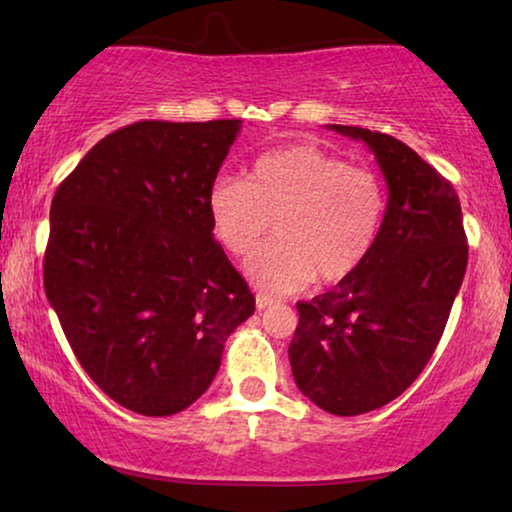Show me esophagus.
Masks as SVG:
<instances>
[{
  "label": "esophagus",
  "mask_w": 512,
  "mask_h": 512,
  "mask_svg": "<svg viewBox=\"0 0 512 512\" xmlns=\"http://www.w3.org/2000/svg\"><path fill=\"white\" fill-rule=\"evenodd\" d=\"M275 305V298H270L268 293H256V310H268Z\"/></svg>",
  "instance_id": "1"
}]
</instances>
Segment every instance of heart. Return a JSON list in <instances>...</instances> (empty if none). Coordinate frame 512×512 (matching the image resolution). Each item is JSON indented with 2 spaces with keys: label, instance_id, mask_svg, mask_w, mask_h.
Segmentation results:
<instances>
[{
  "label": "heart",
  "instance_id": "1",
  "mask_svg": "<svg viewBox=\"0 0 512 512\" xmlns=\"http://www.w3.org/2000/svg\"><path fill=\"white\" fill-rule=\"evenodd\" d=\"M214 237L228 254L249 256L268 233L275 242L247 263L268 293H293L317 282L352 279L373 254L387 214L380 177L312 144L258 156L244 181L219 177L209 188Z\"/></svg>",
  "mask_w": 512,
  "mask_h": 512
}]
</instances>
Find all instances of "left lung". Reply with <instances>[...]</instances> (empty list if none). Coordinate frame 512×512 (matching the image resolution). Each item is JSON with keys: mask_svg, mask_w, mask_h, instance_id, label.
Wrapping results in <instances>:
<instances>
[{"mask_svg": "<svg viewBox=\"0 0 512 512\" xmlns=\"http://www.w3.org/2000/svg\"><path fill=\"white\" fill-rule=\"evenodd\" d=\"M375 153L389 188L382 235L363 268L298 303L289 361L321 410L354 417L401 396L436 352L464 282L468 244L454 186L396 137L328 125Z\"/></svg>", "mask_w": 512, "mask_h": 512, "instance_id": "left-lung-1", "label": "left lung"}]
</instances>
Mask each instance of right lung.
<instances>
[{
	"label": "right lung",
	"mask_w": 512,
	"mask_h": 512,
	"mask_svg": "<svg viewBox=\"0 0 512 512\" xmlns=\"http://www.w3.org/2000/svg\"><path fill=\"white\" fill-rule=\"evenodd\" d=\"M242 121L125 125L51 202L44 289L97 387L167 417L205 394L254 293L214 240L207 195Z\"/></svg>",
	"instance_id": "add662e5"
}]
</instances>
